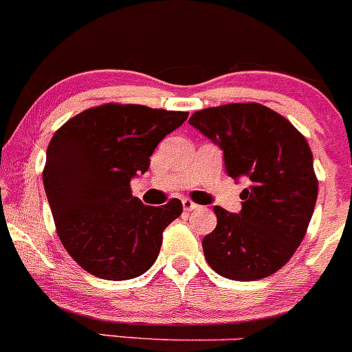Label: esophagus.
<instances>
[{
  "mask_svg": "<svg viewBox=\"0 0 352 352\" xmlns=\"http://www.w3.org/2000/svg\"><path fill=\"white\" fill-rule=\"evenodd\" d=\"M182 206L186 211H192V210H197V208H199V204H196L192 199H189V197H184Z\"/></svg>",
  "mask_w": 352,
  "mask_h": 352,
  "instance_id": "obj_1",
  "label": "esophagus"
}]
</instances>
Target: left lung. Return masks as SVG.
<instances>
[{
	"label": "left lung",
	"instance_id": "obj_1",
	"mask_svg": "<svg viewBox=\"0 0 352 352\" xmlns=\"http://www.w3.org/2000/svg\"><path fill=\"white\" fill-rule=\"evenodd\" d=\"M189 124L223 149L228 175L249 184L241 192V213L214 206L217 227L203 239L208 265L230 280L275 274L305 239L318 196L308 141L259 103L206 108Z\"/></svg>",
	"mask_w": 352,
	"mask_h": 352
}]
</instances>
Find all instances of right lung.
Masks as SVG:
<instances>
[{
  "label": "right lung",
  "instance_id": "obj_1",
  "mask_svg": "<svg viewBox=\"0 0 352 352\" xmlns=\"http://www.w3.org/2000/svg\"><path fill=\"white\" fill-rule=\"evenodd\" d=\"M187 117V111L107 103L54 132L44 190L61 244L85 272L129 280L156 261L163 230L180 217L182 203L146 206L132 196L131 179L149 168L160 141Z\"/></svg>",
  "mask_w": 352,
  "mask_h": 352
}]
</instances>
